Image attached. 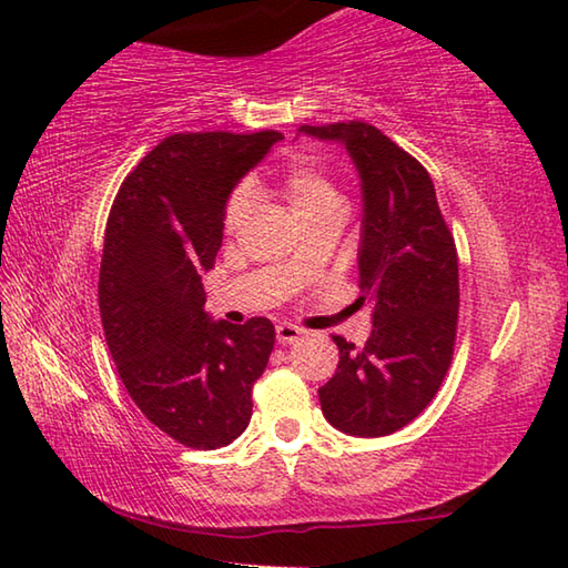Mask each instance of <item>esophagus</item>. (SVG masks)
Masks as SVG:
<instances>
[{"label":"esophagus","instance_id":"34e87169","mask_svg":"<svg viewBox=\"0 0 568 568\" xmlns=\"http://www.w3.org/2000/svg\"><path fill=\"white\" fill-rule=\"evenodd\" d=\"M305 331L303 328H297V325H293V323H281L275 328V335H277V343H283V345H291V343H295L297 338H301Z\"/></svg>","mask_w":568,"mask_h":568}]
</instances>
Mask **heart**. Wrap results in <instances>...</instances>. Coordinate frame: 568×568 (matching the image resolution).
Listing matches in <instances>:
<instances>
[{"label": "heart", "instance_id": "b5f03b06", "mask_svg": "<svg viewBox=\"0 0 568 568\" xmlns=\"http://www.w3.org/2000/svg\"><path fill=\"white\" fill-rule=\"evenodd\" d=\"M283 192L295 215L338 200V192H335L331 178L325 175V170L313 158H301L293 162L291 170H287L283 178ZM247 210H250V192L245 187H240L230 195L225 205L227 233H237V230L243 227Z\"/></svg>", "mask_w": 568, "mask_h": 568}]
</instances>
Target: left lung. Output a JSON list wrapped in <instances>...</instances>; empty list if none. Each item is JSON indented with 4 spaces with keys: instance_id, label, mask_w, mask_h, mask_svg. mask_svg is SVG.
Returning a JSON list of instances; mask_svg holds the SVG:
<instances>
[{
    "instance_id": "1",
    "label": "left lung",
    "mask_w": 568,
    "mask_h": 568,
    "mask_svg": "<svg viewBox=\"0 0 568 568\" xmlns=\"http://www.w3.org/2000/svg\"><path fill=\"white\" fill-rule=\"evenodd\" d=\"M338 142L361 178L358 285L373 301L363 348L341 335L335 376L318 388L323 416L343 434L390 436L418 416L444 383L456 343L458 255L434 180L416 158L368 122L313 128Z\"/></svg>"
}]
</instances>
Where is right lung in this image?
<instances>
[{
	"instance_id": "obj_1",
	"label": "right lung",
	"mask_w": 568,
	"mask_h": 568,
	"mask_svg": "<svg viewBox=\"0 0 568 568\" xmlns=\"http://www.w3.org/2000/svg\"><path fill=\"white\" fill-rule=\"evenodd\" d=\"M283 134L180 132L148 152L114 197L100 265L112 361L150 423L190 448L233 444L275 345L267 318L213 321L203 273L223 245L225 205Z\"/></svg>"
}]
</instances>
